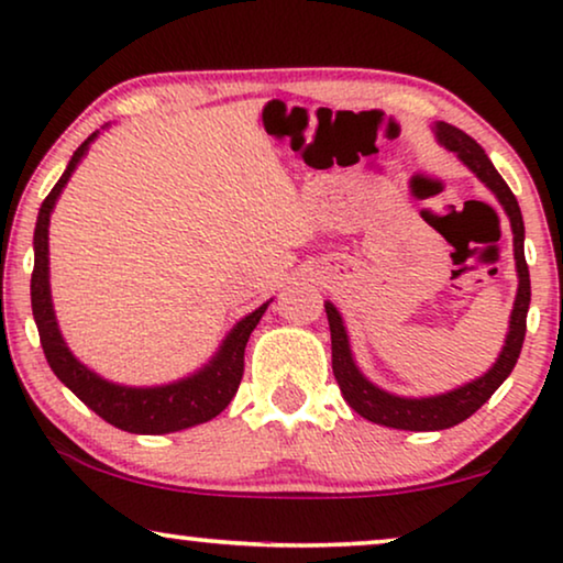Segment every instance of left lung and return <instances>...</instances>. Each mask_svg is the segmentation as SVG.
I'll return each instance as SVG.
<instances>
[{"mask_svg": "<svg viewBox=\"0 0 563 563\" xmlns=\"http://www.w3.org/2000/svg\"><path fill=\"white\" fill-rule=\"evenodd\" d=\"M438 141L445 148L459 153V158L495 191L499 202H503L507 218L512 225V241H515V264H518V297H515V310L510 318V333H507L505 349L499 353L497 364L489 368L482 379H476L466 387L453 389L449 395H438L428 399H405L395 397L374 387L372 382H366L361 372L353 364L351 349H349V335H345L343 320L333 305H325L328 322H330V343H333V374L338 387L343 391V399L356 410L361 418L376 422V426H387L397 430H445L459 426L466 418L479 410L487 399L495 395L499 384H503L510 372L518 364L522 341H526V318H528V305H530V274L526 264V251H522V241H526V225H522L520 205L515 195L507 187L503 176L497 174V168L492 166L487 153L472 135H466L464 130L449 125V122H438Z\"/></svg>", "mask_w": 563, "mask_h": 563, "instance_id": "1", "label": "left lung"}]
</instances>
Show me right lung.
<instances>
[{
    "label": "right lung",
    "instance_id": "add662e5",
    "mask_svg": "<svg viewBox=\"0 0 563 563\" xmlns=\"http://www.w3.org/2000/svg\"><path fill=\"white\" fill-rule=\"evenodd\" d=\"M97 133H91L79 148L74 151L71 161H68L64 176H60L51 195L43 199L41 212H37L35 222V266H33V282H30V299H33V314L37 333H41V345L45 358L53 368V374L81 399L89 410H95L99 418L110 422V426L128 430V433L141 435H161V433H176V430L199 426L207 422L225 410L230 399L235 397L238 384L243 379L245 366V343L258 325L261 314H264L266 305H261L256 312L243 318L233 328V333L225 338L218 356L207 364L202 372L181 379L168 387H153V389H133V387H118L99 379L91 374L87 366L71 356L66 349L64 338L58 333L56 314H53L51 305V287H48V222L53 205L74 174L76 164H79L84 153H87L89 143L95 141Z\"/></svg>",
    "mask_w": 563,
    "mask_h": 563
}]
</instances>
